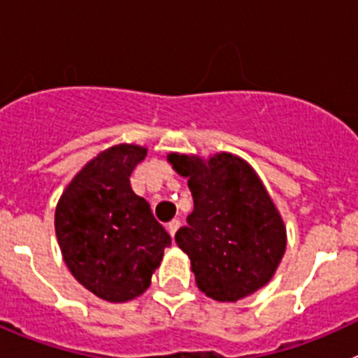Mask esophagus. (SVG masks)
I'll list each match as a JSON object with an SVG mask.
<instances>
[{"label":"esophagus","instance_id":"34e87169","mask_svg":"<svg viewBox=\"0 0 358 358\" xmlns=\"http://www.w3.org/2000/svg\"><path fill=\"white\" fill-rule=\"evenodd\" d=\"M179 227H181V220H177V218H173L172 222H169L166 229H169V233H170V236H172V238H173V235H176Z\"/></svg>","mask_w":358,"mask_h":358}]
</instances>
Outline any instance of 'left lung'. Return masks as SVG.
Masks as SVG:
<instances>
[{
	"label": "left lung",
	"instance_id": "1",
	"mask_svg": "<svg viewBox=\"0 0 358 358\" xmlns=\"http://www.w3.org/2000/svg\"><path fill=\"white\" fill-rule=\"evenodd\" d=\"M188 177L194 211L176 242L192 260L197 287L217 301H238L264 287L285 252V226L255 170L233 154H170Z\"/></svg>",
	"mask_w": 358,
	"mask_h": 358
}]
</instances>
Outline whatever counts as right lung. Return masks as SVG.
<instances>
[{"instance_id":"add662e5","label":"right lung","mask_w":358,"mask_h":358,"mask_svg":"<svg viewBox=\"0 0 358 358\" xmlns=\"http://www.w3.org/2000/svg\"><path fill=\"white\" fill-rule=\"evenodd\" d=\"M147 148L116 145L75 176L55 210L62 256L78 283L94 296L123 303L143 294L172 243L150 204L131 188V173Z\"/></svg>"}]
</instances>
